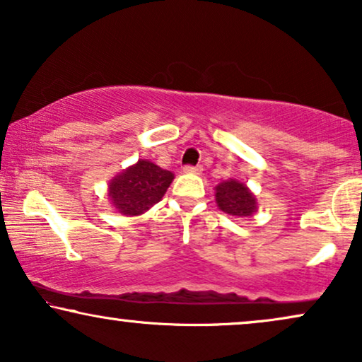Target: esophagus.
I'll return each mask as SVG.
<instances>
[{
  "label": "esophagus",
  "instance_id": "1",
  "mask_svg": "<svg viewBox=\"0 0 362 362\" xmlns=\"http://www.w3.org/2000/svg\"><path fill=\"white\" fill-rule=\"evenodd\" d=\"M185 173H200L202 172V165H185L184 167Z\"/></svg>",
  "mask_w": 362,
  "mask_h": 362
}]
</instances>
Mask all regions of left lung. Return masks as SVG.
<instances>
[{"instance_id":"left-lung-1","label":"left lung","mask_w":362,"mask_h":362,"mask_svg":"<svg viewBox=\"0 0 362 362\" xmlns=\"http://www.w3.org/2000/svg\"><path fill=\"white\" fill-rule=\"evenodd\" d=\"M215 199L221 211L237 218L253 215V211L257 210V200L252 192L247 189V185L237 180H226L216 187Z\"/></svg>"}]
</instances>
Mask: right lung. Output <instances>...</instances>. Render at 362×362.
Wrapping results in <instances>:
<instances>
[{
  "label": "right lung",
  "mask_w": 362,
  "mask_h": 362,
  "mask_svg": "<svg viewBox=\"0 0 362 362\" xmlns=\"http://www.w3.org/2000/svg\"><path fill=\"white\" fill-rule=\"evenodd\" d=\"M172 180V172L148 160H139L136 165L112 178L109 199L120 214L141 215L160 202Z\"/></svg>",
  "instance_id": "right-lung-1"
}]
</instances>
